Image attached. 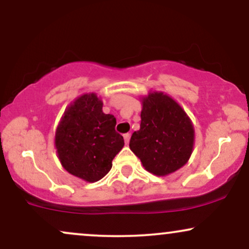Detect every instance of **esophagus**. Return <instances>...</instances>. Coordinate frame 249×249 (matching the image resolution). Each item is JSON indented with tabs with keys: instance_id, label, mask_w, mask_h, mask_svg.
Masks as SVG:
<instances>
[{
	"instance_id": "1",
	"label": "esophagus",
	"mask_w": 249,
	"mask_h": 249,
	"mask_svg": "<svg viewBox=\"0 0 249 249\" xmlns=\"http://www.w3.org/2000/svg\"><path fill=\"white\" fill-rule=\"evenodd\" d=\"M130 133H125L124 134V142L125 144H128V142H130Z\"/></svg>"
}]
</instances>
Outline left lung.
<instances>
[{
	"label": "left lung",
	"instance_id": "obj_1",
	"mask_svg": "<svg viewBox=\"0 0 249 249\" xmlns=\"http://www.w3.org/2000/svg\"><path fill=\"white\" fill-rule=\"evenodd\" d=\"M142 103L141 128L132 133L131 151L154 176L176 172L192 154V122L178 103L164 92H150Z\"/></svg>",
	"mask_w": 249,
	"mask_h": 249
}]
</instances>
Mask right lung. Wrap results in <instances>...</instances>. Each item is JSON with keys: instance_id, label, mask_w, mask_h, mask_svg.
<instances>
[{"instance_id": "1", "label": "right lung", "mask_w": 249, "mask_h": 249, "mask_svg": "<svg viewBox=\"0 0 249 249\" xmlns=\"http://www.w3.org/2000/svg\"><path fill=\"white\" fill-rule=\"evenodd\" d=\"M116 118L103 112L96 93H85L64 111L56 130L55 146L62 166L88 182L101 180L112 167L124 139L116 132Z\"/></svg>"}]
</instances>
